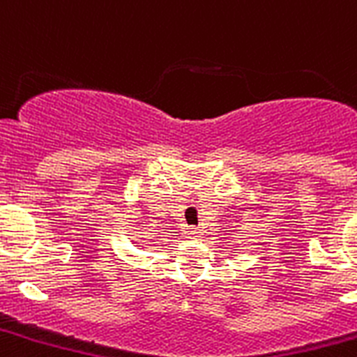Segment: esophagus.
Returning <instances> with one entry per match:
<instances>
[{
  "label": "esophagus",
  "mask_w": 357,
  "mask_h": 357,
  "mask_svg": "<svg viewBox=\"0 0 357 357\" xmlns=\"http://www.w3.org/2000/svg\"><path fill=\"white\" fill-rule=\"evenodd\" d=\"M188 238H191V239H197V238H200V230H198V229H195V227H191V229L188 230Z\"/></svg>",
  "instance_id": "34e87169"
}]
</instances>
